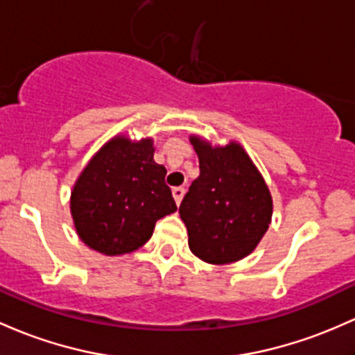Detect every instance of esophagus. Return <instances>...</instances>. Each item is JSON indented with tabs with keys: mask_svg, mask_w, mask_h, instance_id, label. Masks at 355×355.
I'll use <instances>...</instances> for the list:
<instances>
[{
	"mask_svg": "<svg viewBox=\"0 0 355 355\" xmlns=\"http://www.w3.org/2000/svg\"><path fill=\"white\" fill-rule=\"evenodd\" d=\"M171 193H173V198H175V202H177V205H180L182 198H184V196H185L184 187H175V189L171 190Z\"/></svg>",
	"mask_w": 355,
	"mask_h": 355,
	"instance_id": "esophagus-1",
	"label": "esophagus"
}]
</instances>
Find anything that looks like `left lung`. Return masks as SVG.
Here are the masks:
<instances>
[{
	"label": "left lung",
	"mask_w": 355,
	"mask_h": 355,
	"mask_svg": "<svg viewBox=\"0 0 355 355\" xmlns=\"http://www.w3.org/2000/svg\"><path fill=\"white\" fill-rule=\"evenodd\" d=\"M200 175L180 204L189 248L210 264L246 258L268 231L272 200L264 178L239 143L212 146L190 136Z\"/></svg>",
	"instance_id": "obj_1"
}]
</instances>
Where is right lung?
<instances>
[{
  "instance_id": "obj_1",
  "label": "right lung",
  "mask_w": 355,
  "mask_h": 355,
  "mask_svg": "<svg viewBox=\"0 0 355 355\" xmlns=\"http://www.w3.org/2000/svg\"><path fill=\"white\" fill-rule=\"evenodd\" d=\"M153 139L116 136L92 157L73 185L70 212L80 239L106 256L133 252L158 219L177 210Z\"/></svg>"
}]
</instances>
